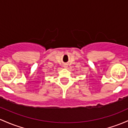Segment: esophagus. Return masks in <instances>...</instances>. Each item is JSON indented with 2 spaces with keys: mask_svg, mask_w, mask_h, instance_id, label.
Instances as JSON below:
<instances>
[{
  "mask_svg": "<svg viewBox=\"0 0 128 128\" xmlns=\"http://www.w3.org/2000/svg\"><path fill=\"white\" fill-rule=\"evenodd\" d=\"M65 67H67V66H65Z\"/></svg>",
  "mask_w": 128,
  "mask_h": 128,
  "instance_id": "34e87169",
  "label": "esophagus"
}]
</instances>
